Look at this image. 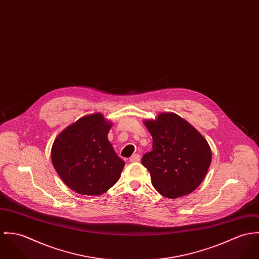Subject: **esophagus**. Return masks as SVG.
Instances as JSON below:
<instances>
[{"mask_svg": "<svg viewBox=\"0 0 259 259\" xmlns=\"http://www.w3.org/2000/svg\"><path fill=\"white\" fill-rule=\"evenodd\" d=\"M140 160H141V157H140V155H138V154H135V155H133V156L130 158V162H131V163H138V162H140Z\"/></svg>", "mask_w": 259, "mask_h": 259, "instance_id": "esophagus-1", "label": "esophagus"}]
</instances>
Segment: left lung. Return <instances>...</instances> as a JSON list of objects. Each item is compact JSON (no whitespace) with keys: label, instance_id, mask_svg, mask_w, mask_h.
<instances>
[{"label":"left lung","instance_id":"left-lung-1","mask_svg":"<svg viewBox=\"0 0 259 259\" xmlns=\"http://www.w3.org/2000/svg\"><path fill=\"white\" fill-rule=\"evenodd\" d=\"M153 138V150L142 165L162 196L177 199L193 193L203 181L211 162V150L201 133L187 120L162 112L143 122Z\"/></svg>","mask_w":259,"mask_h":259}]
</instances>
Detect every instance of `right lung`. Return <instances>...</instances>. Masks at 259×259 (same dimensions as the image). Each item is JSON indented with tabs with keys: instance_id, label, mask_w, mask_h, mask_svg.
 <instances>
[{
	"instance_id": "obj_1",
	"label": "right lung",
	"mask_w": 259,
	"mask_h": 259,
	"mask_svg": "<svg viewBox=\"0 0 259 259\" xmlns=\"http://www.w3.org/2000/svg\"><path fill=\"white\" fill-rule=\"evenodd\" d=\"M111 127L112 122L97 112L79 118L55 139L53 165L75 193L100 196L119 180L125 163L107 138Z\"/></svg>"
}]
</instances>
